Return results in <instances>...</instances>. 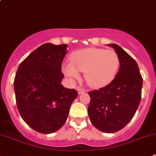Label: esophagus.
I'll use <instances>...</instances> for the list:
<instances>
[{
    "label": "esophagus",
    "mask_w": 156,
    "mask_h": 156,
    "mask_svg": "<svg viewBox=\"0 0 156 156\" xmlns=\"http://www.w3.org/2000/svg\"><path fill=\"white\" fill-rule=\"evenodd\" d=\"M77 90H78V94H83V93L86 91V90L83 89V87H77Z\"/></svg>",
    "instance_id": "34e87169"
}]
</instances>
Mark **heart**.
Wrapping results in <instances>:
<instances>
[{
  "instance_id": "1",
  "label": "heart",
  "mask_w": 156,
  "mask_h": 156,
  "mask_svg": "<svg viewBox=\"0 0 156 156\" xmlns=\"http://www.w3.org/2000/svg\"><path fill=\"white\" fill-rule=\"evenodd\" d=\"M120 66V58L114 50L87 48L73 52L71 63L63 65L68 76L77 79L79 71L84 72L87 82L94 87H101L113 80Z\"/></svg>"
}]
</instances>
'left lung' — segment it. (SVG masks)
Returning a JSON list of instances; mask_svg holds the SVG:
<instances>
[{"label":"left lung","instance_id":"1","mask_svg":"<svg viewBox=\"0 0 156 156\" xmlns=\"http://www.w3.org/2000/svg\"><path fill=\"white\" fill-rule=\"evenodd\" d=\"M108 45L119 56V70L108 85L90 91L88 115L96 128L114 133L125 127L135 115L141 101L143 79L131 55L115 44Z\"/></svg>","mask_w":156,"mask_h":156}]
</instances>
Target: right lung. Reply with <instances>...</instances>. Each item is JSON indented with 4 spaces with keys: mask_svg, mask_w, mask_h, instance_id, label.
Returning <instances> with one entry per match:
<instances>
[{
    "mask_svg": "<svg viewBox=\"0 0 156 156\" xmlns=\"http://www.w3.org/2000/svg\"><path fill=\"white\" fill-rule=\"evenodd\" d=\"M67 45L45 43L19 65L14 80L18 111L27 125L42 134L58 131L66 121L78 92L61 84Z\"/></svg>",
    "mask_w": 156,
    "mask_h": 156,
    "instance_id": "1",
    "label": "right lung"
}]
</instances>
